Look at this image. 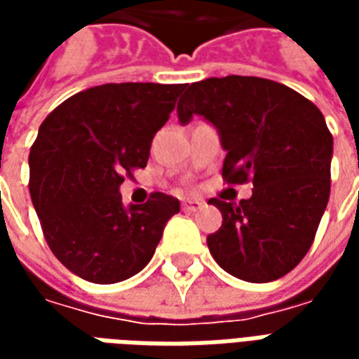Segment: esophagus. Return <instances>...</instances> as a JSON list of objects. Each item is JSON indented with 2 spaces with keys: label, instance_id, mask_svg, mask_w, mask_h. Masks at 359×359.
<instances>
[{
  "label": "esophagus",
  "instance_id": "esophagus-1",
  "mask_svg": "<svg viewBox=\"0 0 359 359\" xmlns=\"http://www.w3.org/2000/svg\"><path fill=\"white\" fill-rule=\"evenodd\" d=\"M200 208H203V200H198V198H187V200L182 202V210L188 211V213L198 211Z\"/></svg>",
  "mask_w": 359,
  "mask_h": 359
}]
</instances>
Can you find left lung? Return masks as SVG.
Wrapping results in <instances>:
<instances>
[{
	"label": "left lung",
	"instance_id": "obj_1",
	"mask_svg": "<svg viewBox=\"0 0 359 359\" xmlns=\"http://www.w3.org/2000/svg\"><path fill=\"white\" fill-rule=\"evenodd\" d=\"M182 125L202 115L217 126L226 184L252 182V198H211L223 225L208 236L211 256L248 283L285 277L313 244L331 194L332 134L316 103L259 76L205 79L184 86Z\"/></svg>",
	"mask_w": 359,
	"mask_h": 359
}]
</instances>
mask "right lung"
<instances>
[{"mask_svg":"<svg viewBox=\"0 0 359 359\" xmlns=\"http://www.w3.org/2000/svg\"><path fill=\"white\" fill-rule=\"evenodd\" d=\"M182 90L102 84L71 95L40 125L28 156L30 198L53 256L84 280L113 285L136 275L179 213V200L163 192L125 210L118 187L146 167Z\"/></svg>","mask_w":359,"mask_h":359,"instance_id":"obj_1","label":"right lung"}]
</instances>
